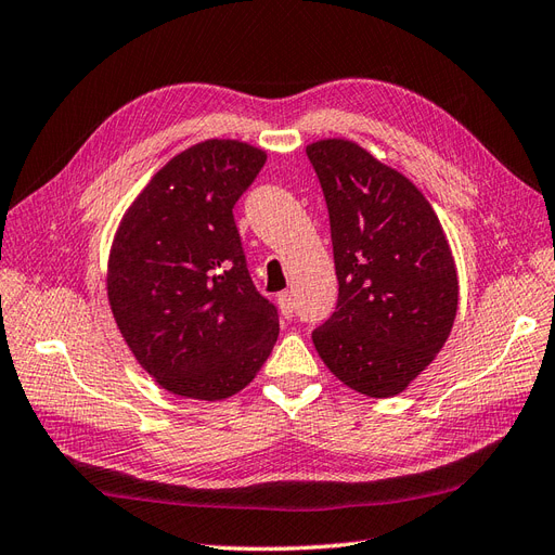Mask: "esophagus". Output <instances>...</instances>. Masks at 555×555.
<instances>
[{
	"mask_svg": "<svg viewBox=\"0 0 555 555\" xmlns=\"http://www.w3.org/2000/svg\"><path fill=\"white\" fill-rule=\"evenodd\" d=\"M276 302H279V309H281V315H283V319H293V313H295L293 295H291V293H279Z\"/></svg>",
	"mask_w": 555,
	"mask_h": 555,
	"instance_id": "obj_1",
	"label": "esophagus"
}]
</instances>
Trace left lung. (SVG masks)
I'll use <instances>...</instances> for the list:
<instances>
[{
	"label": "left lung",
	"mask_w": 555,
	"mask_h": 555,
	"mask_svg": "<svg viewBox=\"0 0 555 555\" xmlns=\"http://www.w3.org/2000/svg\"><path fill=\"white\" fill-rule=\"evenodd\" d=\"M330 214L339 302L313 346L339 382L392 398L444 348L457 269L433 204L402 171L348 139L307 146Z\"/></svg>",
	"instance_id": "obj_1"
}]
</instances>
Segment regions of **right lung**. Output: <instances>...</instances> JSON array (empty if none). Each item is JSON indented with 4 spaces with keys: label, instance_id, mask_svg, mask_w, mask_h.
Here are the masks:
<instances>
[{
    "label": "right lung",
    "instance_id": "1",
    "mask_svg": "<svg viewBox=\"0 0 555 555\" xmlns=\"http://www.w3.org/2000/svg\"><path fill=\"white\" fill-rule=\"evenodd\" d=\"M264 160L240 139L199 141L153 173L111 242L114 321L144 372L179 398H232L276 344V309L253 286L232 216Z\"/></svg>",
    "mask_w": 555,
    "mask_h": 555
}]
</instances>
